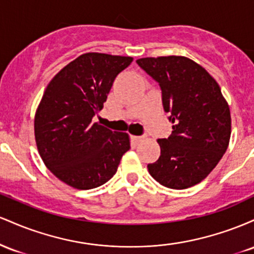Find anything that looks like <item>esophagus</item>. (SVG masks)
I'll return each mask as SVG.
<instances>
[{"label":"esophagus","instance_id":"esophagus-1","mask_svg":"<svg viewBox=\"0 0 254 254\" xmlns=\"http://www.w3.org/2000/svg\"><path fill=\"white\" fill-rule=\"evenodd\" d=\"M142 139H143V137L142 136H135V135L131 136V141L135 142V143H138V142H141Z\"/></svg>","mask_w":254,"mask_h":254}]
</instances>
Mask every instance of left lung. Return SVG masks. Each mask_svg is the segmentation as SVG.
Returning <instances> with one entry per match:
<instances>
[{"label": "left lung", "instance_id": "left-lung-1", "mask_svg": "<svg viewBox=\"0 0 254 254\" xmlns=\"http://www.w3.org/2000/svg\"><path fill=\"white\" fill-rule=\"evenodd\" d=\"M136 62L159 82L164 109L174 124L168 138L157 139L161 155L148 171L166 188H191L210 174L228 148L229 105L216 80L190 58L144 57Z\"/></svg>", "mask_w": 254, "mask_h": 254}]
</instances>
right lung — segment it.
I'll return each instance as SVG.
<instances>
[{"label":"right lung","instance_id":"obj_1","mask_svg":"<svg viewBox=\"0 0 254 254\" xmlns=\"http://www.w3.org/2000/svg\"><path fill=\"white\" fill-rule=\"evenodd\" d=\"M129 56L87 52L52 77L34 115V137L43 162L61 182L78 190L98 188L115 176L130 149L127 132L92 121L103 110L113 81Z\"/></svg>","mask_w":254,"mask_h":254}]
</instances>
